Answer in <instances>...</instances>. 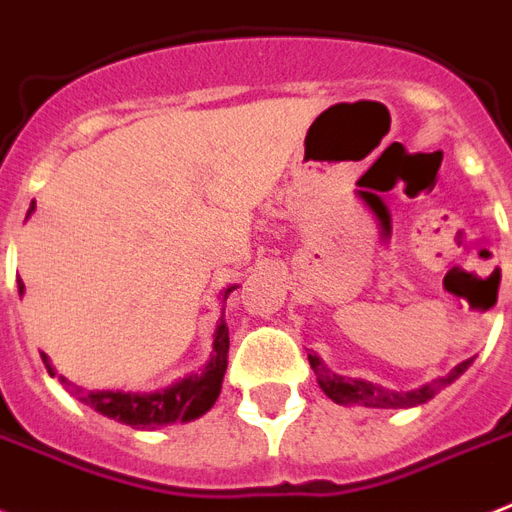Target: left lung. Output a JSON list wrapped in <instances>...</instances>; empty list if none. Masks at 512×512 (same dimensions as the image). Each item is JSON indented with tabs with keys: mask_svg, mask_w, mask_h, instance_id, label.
<instances>
[{
	"mask_svg": "<svg viewBox=\"0 0 512 512\" xmlns=\"http://www.w3.org/2000/svg\"><path fill=\"white\" fill-rule=\"evenodd\" d=\"M308 361H311V369L316 372V380H319L321 390H324L335 404H361L374 406V409H406V406L425 404V401H430V398L436 396L438 390L446 388V385H452V382L473 364V358H468V361H462L460 366H454L446 377H438V380L428 382V385H422V388L388 390L380 388V385H374V382L353 380V377H340V374L329 372L327 366H324V361H321L319 356H313V353H308Z\"/></svg>",
	"mask_w": 512,
	"mask_h": 512,
	"instance_id": "1",
	"label": "left lung"
}]
</instances>
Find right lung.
<instances>
[{
  "label": "right lung",
  "mask_w": 512,
  "mask_h": 512,
  "mask_svg": "<svg viewBox=\"0 0 512 512\" xmlns=\"http://www.w3.org/2000/svg\"><path fill=\"white\" fill-rule=\"evenodd\" d=\"M34 212V204L28 209V215ZM26 215V217H28ZM23 281L18 284V292L23 295ZM233 289H225L223 300L231 295ZM228 327L220 319L215 329V342H212V356H209L207 366L199 374H188L180 382L170 385V388L156 390V393H124V390H82L76 388L74 382H68L66 377H60V382L66 385L71 396L92 406L95 412L106 414L111 420H119L132 428H159V425H170V422H191L201 414H207L212 404L220 396L223 388V374L228 369ZM47 372H52L50 358L44 356Z\"/></svg>",
  "instance_id": "obj_1"
}]
</instances>
